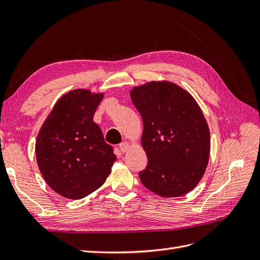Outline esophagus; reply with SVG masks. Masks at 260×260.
<instances>
[{"label": "esophagus", "mask_w": 260, "mask_h": 260, "mask_svg": "<svg viewBox=\"0 0 260 260\" xmlns=\"http://www.w3.org/2000/svg\"><path fill=\"white\" fill-rule=\"evenodd\" d=\"M119 148H120V151L122 153H125L130 148V143L129 142H125V141H124V142L119 144Z\"/></svg>", "instance_id": "esophagus-1"}]
</instances>
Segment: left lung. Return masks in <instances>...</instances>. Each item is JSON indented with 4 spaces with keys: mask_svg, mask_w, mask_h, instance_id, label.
Returning <instances> with one entry per match:
<instances>
[{
    "mask_svg": "<svg viewBox=\"0 0 260 260\" xmlns=\"http://www.w3.org/2000/svg\"><path fill=\"white\" fill-rule=\"evenodd\" d=\"M130 98L143 119L141 144L148 164L140 172L141 182L162 198L191 192L210 155L209 127L198 102L168 80L137 85Z\"/></svg>",
    "mask_w": 260,
    "mask_h": 260,
    "instance_id": "left-lung-1",
    "label": "left lung"
}]
</instances>
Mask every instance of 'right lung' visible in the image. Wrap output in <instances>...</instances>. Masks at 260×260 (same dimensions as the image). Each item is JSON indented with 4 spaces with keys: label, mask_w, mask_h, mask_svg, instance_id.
I'll return each instance as SVG.
<instances>
[{
    "label": "right lung",
    "mask_w": 260,
    "mask_h": 260,
    "mask_svg": "<svg viewBox=\"0 0 260 260\" xmlns=\"http://www.w3.org/2000/svg\"><path fill=\"white\" fill-rule=\"evenodd\" d=\"M104 93L76 89L64 94L46 117L36 140V157L45 182L69 200L103 185L116 156L93 121Z\"/></svg>",
    "instance_id": "1"
}]
</instances>
